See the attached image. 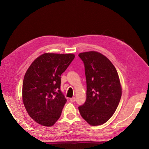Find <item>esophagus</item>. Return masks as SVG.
<instances>
[{"mask_svg":"<svg viewBox=\"0 0 149 149\" xmlns=\"http://www.w3.org/2000/svg\"><path fill=\"white\" fill-rule=\"evenodd\" d=\"M70 101H71V102H74V101H75V97H72L71 98H70Z\"/></svg>","mask_w":149,"mask_h":149,"instance_id":"1","label":"esophagus"}]
</instances>
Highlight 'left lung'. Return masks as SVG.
I'll return each instance as SVG.
<instances>
[{
	"mask_svg": "<svg viewBox=\"0 0 149 149\" xmlns=\"http://www.w3.org/2000/svg\"><path fill=\"white\" fill-rule=\"evenodd\" d=\"M79 56L85 67L86 100L79 107L82 118L91 126L106 123L113 115L122 95V87L116 68L103 54L91 51Z\"/></svg>",
	"mask_w": 149,
	"mask_h": 149,
	"instance_id": "left-lung-1",
	"label": "left lung"
}]
</instances>
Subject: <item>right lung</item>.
<instances>
[{"label": "right lung", "instance_id": "obj_1", "mask_svg": "<svg viewBox=\"0 0 149 149\" xmlns=\"http://www.w3.org/2000/svg\"><path fill=\"white\" fill-rule=\"evenodd\" d=\"M74 57V54L45 53L26 70L23 103L31 118L42 126H53L61 116L66 99L60 90V76Z\"/></svg>", "mask_w": 149, "mask_h": 149}]
</instances>
